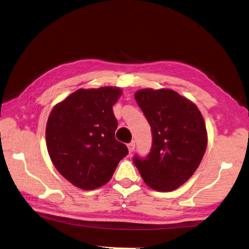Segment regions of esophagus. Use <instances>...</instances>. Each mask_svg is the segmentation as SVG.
Instances as JSON below:
<instances>
[{"mask_svg":"<svg viewBox=\"0 0 249 249\" xmlns=\"http://www.w3.org/2000/svg\"><path fill=\"white\" fill-rule=\"evenodd\" d=\"M127 147H128V151H129V153H133L134 152V150H135V142L133 141V142H130V143H128L127 144Z\"/></svg>","mask_w":249,"mask_h":249,"instance_id":"esophagus-1","label":"esophagus"}]
</instances>
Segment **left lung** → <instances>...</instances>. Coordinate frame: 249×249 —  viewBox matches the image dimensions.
<instances>
[{
  "mask_svg": "<svg viewBox=\"0 0 249 249\" xmlns=\"http://www.w3.org/2000/svg\"><path fill=\"white\" fill-rule=\"evenodd\" d=\"M136 102L152 129L149 155L134 157L144 183L158 192L181 186L199 167L208 145L203 116L189 99L169 89H143Z\"/></svg>",
  "mask_w": 249,
  "mask_h": 249,
  "instance_id": "1",
  "label": "left lung"
}]
</instances>
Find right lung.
Listing matches in <instances>:
<instances>
[{"label": "right lung", "mask_w": 249, "mask_h": 249, "mask_svg": "<svg viewBox=\"0 0 249 249\" xmlns=\"http://www.w3.org/2000/svg\"><path fill=\"white\" fill-rule=\"evenodd\" d=\"M119 88L80 89L54 106L46 127L49 156L56 170L75 186L91 190L110 181L128 154L115 139L113 105Z\"/></svg>", "instance_id": "right-lung-1"}]
</instances>
